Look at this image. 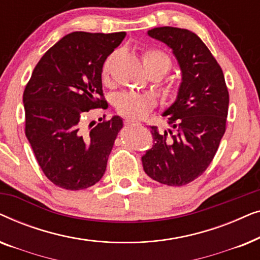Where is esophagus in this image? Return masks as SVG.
I'll return each mask as SVG.
<instances>
[{
	"instance_id": "34e87169",
	"label": "esophagus",
	"mask_w": 260,
	"mask_h": 260,
	"mask_svg": "<svg viewBox=\"0 0 260 260\" xmlns=\"http://www.w3.org/2000/svg\"><path fill=\"white\" fill-rule=\"evenodd\" d=\"M124 124H125L126 127H129V126H131V125H135V120L126 118L125 120H124Z\"/></svg>"
}]
</instances>
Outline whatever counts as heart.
Masks as SVG:
<instances>
[{
  "mask_svg": "<svg viewBox=\"0 0 260 260\" xmlns=\"http://www.w3.org/2000/svg\"><path fill=\"white\" fill-rule=\"evenodd\" d=\"M112 55H110L108 59L103 63L102 69V79L106 81L110 74V69H111ZM142 60L143 65L147 70L148 74L157 73L159 79L165 77L167 73L172 70V59L169 58L168 54L159 49L150 48L143 52L142 54ZM179 87L174 84H169L166 87L165 94L167 98L173 99L176 97ZM155 105V101L151 95L144 93H136V92H123L119 93L115 99V108L118 113L126 117L129 119H142L151 111Z\"/></svg>",
  "mask_w": 260,
  "mask_h": 260,
  "instance_id": "b5f03b06",
  "label": "heart"
}]
</instances>
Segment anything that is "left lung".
<instances>
[{"mask_svg": "<svg viewBox=\"0 0 260 260\" xmlns=\"http://www.w3.org/2000/svg\"><path fill=\"white\" fill-rule=\"evenodd\" d=\"M173 49L182 71L174 104L163 113L170 125L150 126L154 145L143 157L144 172L167 186L180 187L205 173L226 131L230 94L222 70L193 31L175 27L149 30Z\"/></svg>", "mask_w": 260, "mask_h": 260, "instance_id": "1", "label": "left lung"}]
</instances>
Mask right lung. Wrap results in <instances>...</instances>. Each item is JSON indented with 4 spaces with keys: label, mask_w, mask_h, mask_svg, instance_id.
Wrapping results in <instances>:
<instances>
[{
    "label": "right lung",
    "mask_w": 260,
    "mask_h": 260,
    "mask_svg": "<svg viewBox=\"0 0 260 260\" xmlns=\"http://www.w3.org/2000/svg\"><path fill=\"white\" fill-rule=\"evenodd\" d=\"M125 35H65L42 55L24 88V133L46 177L63 189H85L104 175L123 120L101 118L87 130L84 117L93 109H108L103 63Z\"/></svg>",
    "instance_id": "right-lung-1"
}]
</instances>
